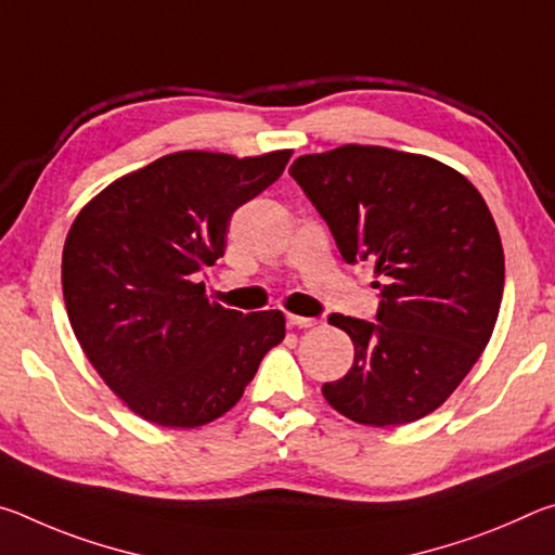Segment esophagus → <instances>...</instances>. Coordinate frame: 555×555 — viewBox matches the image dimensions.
<instances>
[{"label":"esophagus","mask_w":555,"mask_h":555,"mask_svg":"<svg viewBox=\"0 0 555 555\" xmlns=\"http://www.w3.org/2000/svg\"><path fill=\"white\" fill-rule=\"evenodd\" d=\"M288 325H296V327H313V325H318V318H306V315H288Z\"/></svg>","instance_id":"obj_1"}]
</instances>
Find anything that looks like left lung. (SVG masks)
Instances as JSON below:
<instances>
[{
  "instance_id": "left-lung-1",
  "label": "left lung",
  "mask_w": 555,
  "mask_h": 555,
  "mask_svg": "<svg viewBox=\"0 0 555 555\" xmlns=\"http://www.w3.org/2000/svg\"><path fill=\"white\" fill-rule=\"evenodd\" d=\"M347 264L374 261V321L333 313L354 362L323 397L354 424L401 426L436 411L490 343L504 251L477 188L428 156L347 144L288 168Z\"/></svg>"
}]
</instances>
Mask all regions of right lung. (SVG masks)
I'll use <instances>...</instances> for the list:
<instances>
[{
  "label": "right lung",
  "instance_id": "1",
  "mask_svg": "<svg viewBox=\"0 0 555 555\" xmlns=\"http://www.w3.org/2000/svg\"><path fill=\"white\" fill-rule=\"evenodd\" d=\"M291 152H176L107 185L63 247V298L107 387L168 428L228 413L286 335L281 311L244 315L195 284L224 255L232 212L284 173Z\"/></svg>",
  "mask_w": 555,
  "mask_h": 555
}]
</instances>
